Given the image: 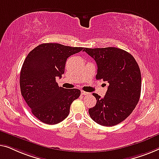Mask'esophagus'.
Returning a JSON list of instances; mask_svg holds the SVG:
<instances>
[{"label": "esophagus", "mask_w": 159, "mask_h": 159, "mask_svg": "<svg viewBox=\"0 0 159 159\" xmlns=\"http://www.w3.org/2000/svg\"><path fill=\"white\" fill-rule=\"evenodd\" d=\"M81 94H82V95H84V96H85V95L90 94V93H88V92H86V91H81Z\"/></svg>", "instance_id": "esophagus-1"}]
</instances>
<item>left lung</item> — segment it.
I'll list each match as a JSON object with an SVG mask.
<instances>
[{
	"label": "left lung",
	"instance_id": "1",
	"mask_svg": "<svg viewBox=\"0 0 159 159\" xmlns=\"http://www.w3.org/2000/svg\"><path fill=\"white\" fill-rule=\"evenodd\" d=\"M84 51L97 62L96 79L109 83L104 98L93 93L97 104L89 109V115L103 126L119 124L133 112L140 99L139 66L133 55L120 48H84Z\"/></svg>",
	"mask_w": 159,
	"mask_h": 159
}]
</instances>
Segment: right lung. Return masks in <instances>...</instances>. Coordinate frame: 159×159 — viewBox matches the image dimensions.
Here are the masks:
<instances>
[{
  "instance_id": "right-lung-1",
  "label": "right lung",
  "mask_w": 159,
  "mask_h": 159,
  "mask_svg": "<svg viewBox=\"0 0 159 159\" xmlns=\"http://www.w3.org/2000/svg\"><path fill=\"white\" fill-rule=\"evenodd\" d=\"M83 49L44 43L24 60L20 73L21 95L33 115L44 123L55 125L64 120L72 102L80 95L79 89L59 87L55 79L64 73L67 58Z\"/></svg>"
}]
</instances>
